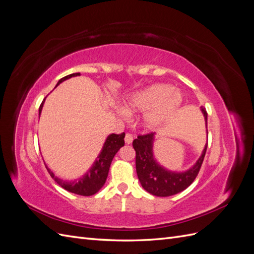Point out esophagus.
I'll return each mask as SVG.
<instances>
[{"mask_svg":"<svg viewBox=\"0 0 254 254\" xmlns=\"http://www.w3.org/2000/svg\"><path fill=\"white\" fill-rule=\"evenodd\" d=\"M132 140H133L132 134L126 133V135H125V142H126V144H131V143H132Z\"/></svg>","mask_w":254,"mask_h":254,"instance_id":"1","label":"esophagus"}]
</instances>
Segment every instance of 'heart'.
I'll use <instances>...</instances> for the list:
<instances>
[{
	"instance_id": "1",
	"label": "heart",
	"mask_w": 254,
	"mask_h": 254,
	"mask_svg": "<svg viewBox=\"0 0 254 254\" xmlns=\"http://www.w3.org/2000/svg\"><path fill=\"white\" fill-rule=\"evenodd\" d=\"M181 102V95L168 84H155L137 92L125 104L126 110H121L123 115L127 111H147L144 117V124L149 128L156 127L164 121Z\"/></svg>"
}]
</instances>
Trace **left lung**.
<instances>
[{"mask_svg": "<svg viewBox=\"0 0 254 254\" xmlns=\"http://www.w3.org/2000/svg\"><path fill=\"white\" fill-rule=\"evenodd\" d=\"M205 124L207 125V113L204 108H201ZM152 140L153 133L148 132L139 134L137 139H134L132 146L135 150V168L137 178L142 187L148 193L158 197H168L189 188L194 182L200 171L207 144L203 149L201 157L197 163L190 171L181 174H176L165 171L161 167L152 157Z\"/></svg>", "mask_w": 254, "mask_h": 254, "instance_id": "left-lung-1", "label": "left lung"}]
</instances>
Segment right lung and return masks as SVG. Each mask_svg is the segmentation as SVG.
Here are the masks:
<instances>
[{"mask_svg": "<svg viewBox=\"0 0 254 254\" xmlns=\"http://www.w3.org/2000/svg\"><path fill=\"white\" fill-rule=\"evenodd\" d=\"M78 75H80V73H73V74L64 76V77H63L58 81L57 86L60 82L64 81L65 79L71 78L73 76H78ZM44 99L39 107V114L41 113ZM124 137H125V133H121V134L113 133L107 137L101 155L97 157V160L95 161V163L93 164V166H92L91 170L88 172V174L86 176H83L82 178H80L78 182H64L63 180H60L49 170L48 166L45 167H47V170L52 178L55 180L59 186H61V188H64L67 191H71V193L77 194L80 196L94 195L105 184L115 153H117L122 146H124L125 144Z\"/></svg>", "mask_w": 254, "mask_h": 254, "instance_id": "add662e5", "label": "right lung"}]
</instances>
